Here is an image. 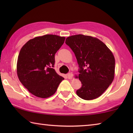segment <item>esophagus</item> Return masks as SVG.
<instances>
[{"mask_svg": "<svg viewBox=\"0 0 133 133\" xmlns=\"http://www.w3.org/2000/svg\"><path fill=\"white\" fill-rule=\"evenodd\" d=\"M67 78H68V79H71L73 77V74H72V73H69L68 74H67Z\"/></svg>", "mask_w": 133, "mask_h": 133, "instance_id": "esophagus-1", "label": "esophagus"}]
</instances>
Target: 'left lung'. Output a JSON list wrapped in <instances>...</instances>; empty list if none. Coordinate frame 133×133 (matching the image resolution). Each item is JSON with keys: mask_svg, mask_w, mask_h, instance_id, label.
<instances>
[{"mask_svg": "<svg viewBox=\"0 0 133 133\" xmlns=\"http://www.w3.org/2000/svg\"><path fill=\"white\" fill-rule=\"evenodd\" d=\"M66 44L74 52L79 67L82 87L77 94L84 100H92L103 94L112 83L115 74L113 54L99 39L82 34L72 35Z\"/></svg>", "mask_w": 133, "mask_h": 133, "instance_id": "1", "label": "left lung"}]
</instances>
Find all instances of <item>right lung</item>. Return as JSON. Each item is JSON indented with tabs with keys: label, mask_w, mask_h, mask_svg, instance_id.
<instances>
[{
	"label": "right lung",
	"mask_w": 133,
	"mask_h": 133,
	"mask_svg": "<svg viewBox=\"0 0 133 133\" xmlns=\"http://www.w3.org/2000/svg\"><path fill=\"white\" fill-rule=\"evenodd\" d=\"M66 38L45 35L30 39L22 47L16 64L20 82L36 97L46 98L55 93L64 79L52 68L55 54Z\"/></svg>",
	"instance_id": "1"
}]
</instances>
